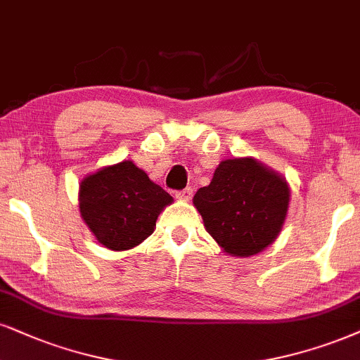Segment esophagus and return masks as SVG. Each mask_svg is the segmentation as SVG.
<instances>
[{"label":"esophagus","instance_id":"1","mask_svg":"<svg viewBox=\"0 0 360 360\" xmlns=\"http://www.w3.org/2000/svg\"><path fill=\"white\" fill-rule=\"evenodd\" d=\"M192 195H193V188L187 187L184 190H179V192L175 193V197L180 198V200H190V198H192Z\"/></svg>","mask_w":360,"mask_h":360}]
</instances>
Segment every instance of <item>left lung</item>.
<instances>
[{"label": "left lung", "mask_w": 360, "mask_h": 360, "mask_svg": "<svg viewBox=\"0 0 360 360\" xmlns=\"http://www.w3.org/2000/svg\"><path fill=\"white\" fill-rule=\"evenodd\" d=\"M287 181L252 158L221 162L208 187L195 193L207 232L225 252L259 254L281 232L288 207Z\"/></svg>", "instance_id": "obj_1"}]
</instances>
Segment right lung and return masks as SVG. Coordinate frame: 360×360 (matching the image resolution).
Listing matches in <instances>:
<instances>
[{
	"instance_id": "obj_1",
	"label": "right lung",
	"mask_w": 360,
	"mask_h": 360,
	"mask_svg": "<svg viewBox=\"0 0 360 360\" xmlns=\"http://www.w3.org/2000/svg\"><path fill=\"white\" fill-rule=\"evenodd\" d=\"M173 198L130 160L83 179L79 212L101 245L128 250L153 233L155 221Z\"/></svg>"
}]
</instances>
